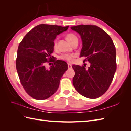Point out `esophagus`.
I'll return each mask as SVG.
<instances>
[{"mask_svg":"<svg viewBox=\"0 0 131 131\" xmlns=\"http://www.w3.org/2000/svg\"><path fill=\"white\" fill-rule=\"evenodd\" d=\"M68 68H69V69L72 68V66H71V64H70V63H68Z\"/></svg>","mask_w":131,"mask_h":131,"instance_id":"34e87169","label":"esophagus"}]
</instances>
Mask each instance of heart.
<instances>
[{
  "mask_svg": "<svg viewBox=\"0 0 131 131\" xmlns=\"http://www.w3.org/2000/svg\"><path fill=\"white\" fill-rule=\"evenodd\" d=\"M66 38L68 40L69 43L71 44L74 41L78 40V38L77 36L73 34V33H68L66 35ZM57 46V39H55L53 42V47L54 48H56ZM74 57V56L71 54H62L60 56V58L61 60H65L68 61V62H72L73 60V58Z\"/></svg>",
  "mask_w": 131,
  "mask_h": 131,
  "instance_id": "obj_1",
  "label": "heart"
}]
</instances>
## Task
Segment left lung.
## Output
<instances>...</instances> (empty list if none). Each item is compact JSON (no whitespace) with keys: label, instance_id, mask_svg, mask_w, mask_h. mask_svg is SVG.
I'll list each match as a JSON object with an SVG mask.
<instances>
[{"label":"left lung","instance_id":"left-lung-1","mask_svg":"<svg viewBox=\"0 0 131 131\" xmlns=\"http://www.w3.org/2000/svg\"><path fill=\"white\" fill-rule=\"evenodd\" d=\"M71 29L79 33L83 47L80 57L91 63L84 66L73 65L75 76L73 83L82 96L96 99L109 88L116 70V49L112 38L104 30L96 25H80Z\"/></svg>","mask_w":131,"mask_h":131}]
</instances>
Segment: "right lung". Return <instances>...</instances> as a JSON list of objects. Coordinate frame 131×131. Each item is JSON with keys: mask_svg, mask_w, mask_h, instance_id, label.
<instances>
[{"mask_svg": "<svg viewBox=\"0 0 131 131\" xmlns=\"http://www.w3.org/2000/svg\"><path fill=\"white\" fill-rule=\"evenodd\" d=\"M62 27L40 24L27 33L19 43L16 61V69L22 85L26 93L37 100L53 95L60 81L68 70V64L51 56L56 36L67 30ZM52 62L47 69L45 64Z\"/></svg>", "mask_w": 131, "mask_h": 131, "instance_id": "1", "label": "right lung"}]
</instances>
